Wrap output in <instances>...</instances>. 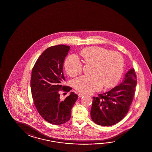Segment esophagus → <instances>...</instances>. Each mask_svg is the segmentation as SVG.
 Returning a JSON list of instances; mask_svg holds the SVG:
<instances>
[{
    "mask_svg": "<svg viewBox=\"0 0 152 152\" xmlns=\"http://www.w3.org/2000/svg\"><path fill=\"white\" fill-rule=\"evenodd\" d=\"M83 96H84V94H82V93H79V94H78V96H79V97H81Z\"/></svg>",
    "mask_w": 152,
    "mask_h": 152,
    "instance_id": "34e87169",
    "label": "esophagus"
}]
</instances>
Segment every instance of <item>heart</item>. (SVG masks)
I'll list each match as a JSON object with an SVG mask.
<instances>
[{
    "label": "heart",
    "mask_w": 152,
    "mask_h": 152,
    "mask_svg": "<svg viewBox=\"0 0 152 152\" xmlns=\"http://www.w3.org/2000/svg\"><path fill=\"white\" fill-rule=\"evenodd\" d=\"M86 64H93L92 75H83L73 81V86L78 91L88 94L100 90L103 85L110 88L119 80L123 72L124 61L121 55L101 47L86 48L80 51ZM83 64L76 55L67 57L64 69L67 74L74 77L81 74Z\"/></svg>",
    "instance_id": "1"
}]
</instances>
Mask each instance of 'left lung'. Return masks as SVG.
Listing matches in <instances>:
<instances>
[{"label":"left lung","instance_id":"left-lung-1","mask_svg":"<svg viewBox=\"0 0 152 152\" xmlns=\"http://www.w3.org/2000/svg\"><path fill=\"white\" fill-rule=\"evenodd\" d=\"M136 85V75L132 68L125 74L120 85L94 97L91 109L92 121L99 125L109 126L122 120L130 109Z\"/></svg>","mask_w":152,"mask_h":152}]
</instances>
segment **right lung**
<instances>
[{
    "instance_id": "add662e5",
    "label": "right lung",
    "mask_w": 152,
    "mask_h": 152,
    "mask_svg": "<svg viewBox=\"0 0 152 152\" xmlns=\"http://www.w3.org/2000/svg\"><path fill=\"white\" fill-rule=\"evenodd\" d=\"M70 46H51L39 56L32 69L31 88L34 104L44 119L54 125L65 123L70 119L71 110L78 99L72 92L64 100L61 91L68 92L72 88L63 85L64 61Z\"/></svg>"
}]
</instances>
